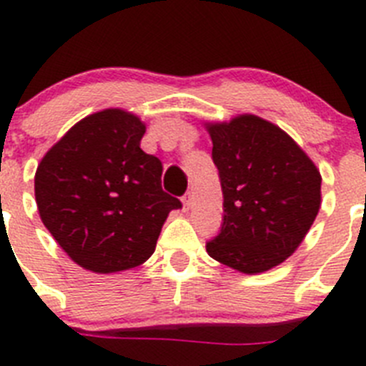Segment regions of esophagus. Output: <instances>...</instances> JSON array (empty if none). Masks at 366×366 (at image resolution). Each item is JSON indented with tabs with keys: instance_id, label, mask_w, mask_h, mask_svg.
<instances>
[{
	"instance_id": "1",
	"label": "esophagus",
	"mask_w": 366,
	"mask_h": 366,
	"mask_svg": "<svg viewBox=\"0 0 366 366\" xmlns=\"http://www.w3.org/2000/svg\"><path fill=\"white\" fill-rule=\"evenodd\" d=\"M182 206H184V212H189V207H191V193H186V195L182 197Z\"/></svg>"
}]
</instances>
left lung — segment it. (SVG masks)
Instances as JSON below:
<instances>
[{
  "label": "left lung",
  "instance_id": "left-lung-1",
  "mask_svg": "<svg viewBox=\"0 0 366 366\" xmlns=\"http://www.w3.org/2000/svg\"><path fill=\"white\" fill-rule=\"evenodd\" d=\"M224 217L206 242L215 261L242 273L281 264L297 249L321 207V175L308 154L255 114L207 124Z\"/></svg>",
  "mask_w": 366,
  "mask_h": 366
}]
</instances>
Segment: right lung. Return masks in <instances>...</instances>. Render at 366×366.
Masks as SVG:
<instances>
[{"label":"right lung","mask_w":366,"mask_h":366,"mask_svg":"<svg viewBox=\"0 0 366 366\" xmlns=\"http://www.w3.org/2000/svg\"><path fill=\"white\" fill-rule=\"evenodd\" d=\"M140 118L122 109L89 114L47 151L34 177L41 222L81 268L114 273L146 262L171 209L162 162L140 149Z\"/></svg>","instance_id":"add662e5"}]
</instances>
